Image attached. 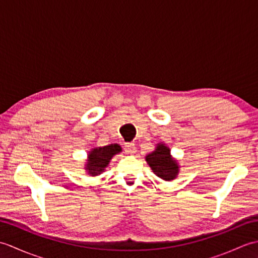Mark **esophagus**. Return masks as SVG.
I'll return each mask as SVG.
<instances>
[{
    "label": "esophagus",
    "instance_id": "obj_1",
    "mask_svg": "<svg viewBox=\"0 0 258 258\" xmlns=\"http://www.w3.org/2000/svg\"><path fill=\"white\" fill-rule=\"evenodd\" d=\"M125 152L128 153V154H134L136 152V146L133 143H126L125 144Z\"/></svg>",
    "mask_w": 258,
    "mask_h": 258
}]
</instances>
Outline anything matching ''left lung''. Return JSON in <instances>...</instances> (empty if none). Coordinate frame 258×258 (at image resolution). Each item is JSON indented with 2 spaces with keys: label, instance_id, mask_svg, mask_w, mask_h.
Returning <instances> with one entry per match:
<instances>
[{
  "label": "left lung",
  "instance_id": "1",
  "mask_svg": "<svg viewBox=\"0 0 258 258\" xmlns=\"http://www.w3.org/2000/svg\"><path fill=\"white\" fill-rule=\"evenodd\" d=\"M145 160L156 176L164 180H172L177 177L178 164L171 155V150L165 144H157L155 151L146 155Z\"/></svg>",
  "mask_w": 258,
  "mask_h": 258
}]
</instances>
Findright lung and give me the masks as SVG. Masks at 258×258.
<instances>
[{"label": "right lung", "instance_id": "obj_1", "mask_svg": "<svg viewBox=\"0 0 258 258\" xmlns=\"http://www.w3.org/2000/svg\"><path fill=\"white\" fill-rule=\"evenodd\" d=\"M119 152H122V149L118 144H111L92 149L89 155H87V163L85 165L87 174L91 175V176L100 175L107 167L112 157L115 154H118Z\"/></svg>", "mask_w": 258, "mask_h": 258}]
</instances>
